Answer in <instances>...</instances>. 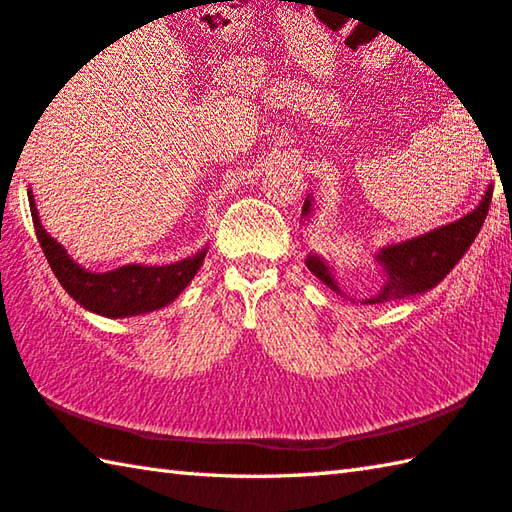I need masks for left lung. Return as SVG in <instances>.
Listing matches in <instances>:
<instances>
[{
	"label": "left lung",
	"instance_id": "obj_1",
	"mask_svg": "<svg viewBox=\"0 0 512 512\" xmlns=\"http://www.w3.org/2000/svg\"><path fill=\"white\" fill-rule=\"evenodd\" d=\"M490 200L492 184H488V191L483 193L481 202L474 206L468 215H463L461 220L443 224V227L427 231L423 236L384 245L378 251V256H375V263H378L384 272V283L373 297L362 299L364 306L366 303H384L416 297V294H425L436 288V285L454 270V265L461 261L474 238H477V233L483 227V220H486L488 215ZM312 202L315 200H312V195H308L301 211L303 218H308L312 213ZM306 265L308 270L315 274L317 279L324 281L330 290L344 294L335 281L333 265H330L324 256L310 251L306 256Z\"/></svg>",
	"mask_w": 512,
	"mask_h": 512
}]
</instances>
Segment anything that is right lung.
I'll return each instance as SVG.
<instances>
[{
	"instance_id": "obj_1",
	"label": "right lung",
	"mask_w": 512,
	"mask_h": 512,
	"mask_svg": "<svg viewBox=\"0 0 512 512\" xmlns=\"http://www.w3.org/2000/svg\"><path fill=\"white\" fill-rule=\"evenodd\" d=\"M29 206L35 236H38L49 267L62 288L85 310L107 319L137 317L166 308L193 281L206 256L204 247L197 254L184 258V261L170 265L130 263L110 272H89L85 267H80L67 254V249L42 227L40 213L35 209L33 191H29Z\"/></svg>"
}]
</instances>
